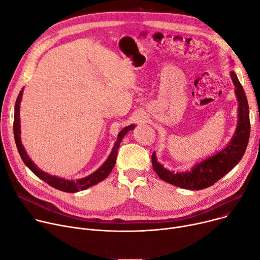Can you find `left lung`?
I'll return each mask as SVG.
<instances>
[{"mask_svg":"<svg viewBox=\"0 0 260 260\" xmlns=\"http://www.w3.org/2000/svg\"><path fill=\"white\" fill-rule=\"evenodd\" d=\"M235 86L238 101L237 127L232 139L224 148L202 161L196 162L189 171L174 172L166 169L157 161L155 152L152 154V166L160 179L166 182L189 190H203L214 185L217 180L230 172L245 154L250 137V112L248 100L234 71L230 72Z\"/></svg>","mask_w":260,"mask_h":260,"instance_id":"1","label":"left lung"}]
</instances>
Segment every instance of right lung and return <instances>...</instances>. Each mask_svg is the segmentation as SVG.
Returning a JSON list of instances; mask_svg holds the SVG:
<instances>
[{
  "mask_svg": "<svg viewBox=\"0 0 260 260\" xmlns=\"http://www.w3.org/2000/svg\"><path fill=\"white\" fill-rule=\"evenodd\" d=\"M23 90L22 89L19 93V96L17 99V102H15V106H14V121H13V134H14V141L15 144H17V148L20 153V156L22 158V160L24 161V164L31 170L39 178H41L42 180H44L45 182H47L48 185H50L51 187L64 191V192H68V193H75L79 191H83L86 190L90 187H92L99 182H101L102 180H104L107 176L110 174V172L112 171L113 167L116 162V155H117V150L119 147V144L121 142V140L124 139V136L127 134V132L133 130L135 128V125H130L128 127H125L123 130H121L118 135H117V140L114 143V146L111 150V153L109 154L108 158L106 159V161L96 171H94L92 174H90L84 178H80V179H75V180H69V179H65L62 177H58L55 175H51L47 172H45L43 170H41L40 168L30 159V157L28 156L27 152L22 144L21 141V119H20V104L22 101V95H23Z\"/></svg>",
  "mask_w": 260,
  "mask_h": 260,
  "instance_id": "add662e5",
  "label": "right lung"
}]
</instances>
